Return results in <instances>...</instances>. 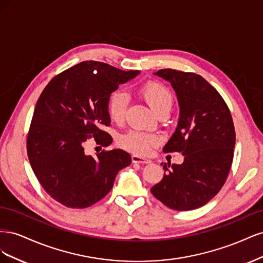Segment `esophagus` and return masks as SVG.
Instances as JSON below:
<instances>
[{"mask_svg":"<svg viewBox=\"0 0 263 263\" xmlns=\"http://www.w3.org/2000/svg\"><path fill=\"white\" fill-rule=\"evenodd\" d=\"M132 161L133 163H150L151 161L149 160V159H146V158H141L139 156H132Z\"/></svg>","mask_w":263,"mask_h":263,"instance_id":"esophagus-1","label":"esophagus"}]
</instances>
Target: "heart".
Instances as JSON below:
<instances>
[{
  "label": "heart",
  "instance_id": "b5f03b06",
  "mask_svg": "<svg viewBox=\"0 0 263 263\" xmlns=\"http://www.w3.org/2000/svg\"><path fill=\"white\" fill-rule=\"evenodd\" d=\"M138 93L157 114L162 110L171 109L173 97L171 91L164 84L158 81H148L140 86ZM127 104H128V100H127L125 93L114 92L110 94L106 103L109 118L115 123L123 122ZM118 144L122 148L133 154L146 156L150 153L151 148L157 144V137L153 134L132 130L122 135L118 139Z\"/></svg>",
  "mask_w": 263,
  "mask_h": 263
}]
</instances>
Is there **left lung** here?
Segmentation results:
<instances>
[{"mask_svg": "<svg viewBox=\"0 0 263 263\" xmlns=\"http://www.w3.org/2000/svg\"><path fill=\"white\" fill-rule=\"evenodd\" d=\"M155 74L171 83L180 105L178 127L163 151L181 153L184 161L163 163V178L150 191L169 209L196 210L227 180L236 142L233 117L221 95L200 74L174 69Z\"/></svg>", "mask_w": 263, "mask_h": 263, "instance_id": "left-lung-1", "label": "left lung"}]
</instances>
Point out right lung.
<instances>
[{"label":"right lung","mask_w":263,"mask_h":263,"mask_svg":"<svg viewBox=\"0 0 263 263\" xmlns=\"http://www.w3.org/2000/svg\"><path fill=\"white\" fill-rule=\"evenodd\" d=\"M139 74L104 62L83 61L53 77L39 97L27 134V155L37 180L69 209L98 203L113 187L118 171L132 162L121 149L85 154L86 142L108 146L106 103L121 84Z\"/></svg>","instance_id":"1"}]
</instances>
